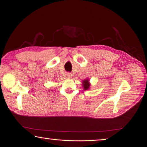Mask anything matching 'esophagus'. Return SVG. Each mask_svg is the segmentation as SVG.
<instances>
[{
	"label": "esophagus",
	"mask_w": 147,
	"mask_h": 147,
	"mask_svg": "<svg viewBox=\"0 0 147 147\" xmlns=\"http://www.w3.org/2000/svg\"><path fill=\"white\" fill-rule=\"evenodd\" d=\"M67 77L68 78H71V77H72V74H71V73H69V72L67 73Z\"/></svg>",
	"instance_id": "34e87169"
}]
</instances>
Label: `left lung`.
Listing matches in <instances>:
<instances>
[{
  "label": "left lung",
  "instance_id": "obj_1",
  "mask_svg": "<svg viewBox=\"0 0 147 147\" xmlns=\"http://www.w3.org/2000/svg\"><path fill=\"white\" fill-rule=\"evenodd\" d=\"M83 89L84 90H87L89 89L90 86V84L89 83V80H85L83 81Z\"/></svg>",
  "mask_w": 147,
  "mask_h": 147
}]
</instances>
